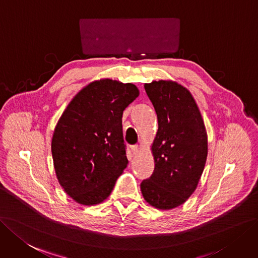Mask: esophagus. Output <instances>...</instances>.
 Returning <instances> with one entry per match:
<instances>
[{
    "mask_svg": "<svg viewBox=\"0 0 258 258\" xmlns=\"http://www.w3.org/2000/svg\"><path fill=\"white\" fill-rule=\"evenodd\" d=\"M131 151H132L133 155H137L138 152H139V147L138 146H133V147H131Z\"/></svg>",
    "mask_w": 258,
    "mask_h": 258,
    "instance_id": "obj_1",
    "label": "esophagus"
}]
</instances>
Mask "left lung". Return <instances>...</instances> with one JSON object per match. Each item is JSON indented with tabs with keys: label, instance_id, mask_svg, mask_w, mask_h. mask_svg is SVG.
Wrapping results in <instances>:
<instances>
[{
	"label": "left lung",
	"instance_id": "1",
	"mask_svg": "<svg viewBox=\"0 0 258 258\" xmlns=\"http://www.w3.org/2000/svg\"><path fill=\"white\" fill-rule=\"evenodd\" d=\"M145 89L157 114L152 146L155 168L140 184L146 201L171 209L187 201L201 177L207 157V134L198 105L182 85L154 81Z\"/></svg>",
	"mask_w": 258,
	"mask_h": 258
}]
</instances>
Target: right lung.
Wrapping results in <instances>:
<instances>
[{"label":"right lung","mask_w":258,"mask_h":258,"mask_svg":"<svg viewBox=\"0 0 258 258\" xmlns=\"http://www.w3.org/2000/svg\"><path fill=\"white\" fill-rule=\"evenodd\" d=\"M138 95L133 84L94 81L62 112L54 130L52 156L57 179L75 202H103L126 168L122 114Z\"/></svg>","instance_id":"obj_1"}]
</instances>
